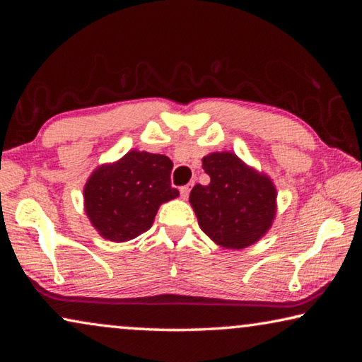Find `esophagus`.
Returning a JSON list of instances; mask_svg holds the SVG:
<instances>
[{
	"label": "esophagus",
	"mask_w": 362,
	"mask_h": 362,
	"mask_svg": "<svg viewBox=\"0 0 362 362\" xmlns=\"http://www.w3.org/2000/svg\"><path fill=\"white\" fill-rule=\"evenodd\" d=\"M188 194H189V188L188 187H182L180 188V198L182 199H188Z\"/></svg>",
	"instance_id": "obj_1"
}]
</instances>
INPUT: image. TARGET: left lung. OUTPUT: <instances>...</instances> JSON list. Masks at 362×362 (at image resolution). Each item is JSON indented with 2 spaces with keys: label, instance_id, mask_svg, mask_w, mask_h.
<instances>
[{
  "label": "left lung",
  "instance_id": "8db88e82",
  "mask_svg": "<svg viewBox=\"0 0 362 362\" xmlns=\"http://www.w3.org/2000/svg\"><path fill=\"white\" fill-rule=\"evenodd\" d=\"M203 169L209 185H194L189 193L199 228L225 249L240 250L260 241L278 211L273 180L231 151L209 153Z\"/></svg>",
  "mask_w": 362,
  "mask_h": 362
}]
</instances>
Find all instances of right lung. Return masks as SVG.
Here are the masks:
<instances>
[{"mask_svg":"<svg viewBox=\"0 0 362 362\" xmlns=\"http://www.w3.org/2000/svg\"><path fill=\"white\" fill-rule=\"evenodd\" d=\"M173 161L164 155L131 150L100 164L84 185V211L102 238L126 243L150 230L159 206L175 199Z\"/></svg>","mask_w":362,"mask_h":362,"instance_id":"add662e5","label":"right lung"}]
</instances>
